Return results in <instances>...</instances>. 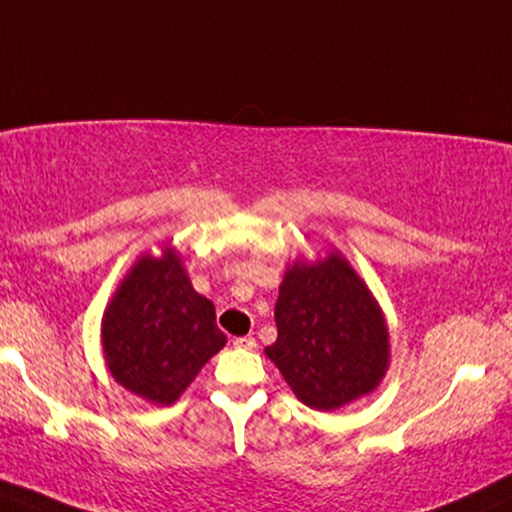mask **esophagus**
<instances>
[{"instance_id": "obj_1", "label": "esophagus", "mask_w": 512, "mask_h": 512, "mask_svg": "<svg viewBox=\"0 0 512 512\" xmlns=\"http://www.w3.org/2000/svg\"><path fill=\"white\" fill-rule=\"evenodd\" d=\"M232 344H235L237 349H246V351L256 349V339L254 337H237Z\"/></svg>"}]
</instances>
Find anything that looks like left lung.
I'll return each mask as SVG.
<instances>
[{
  "label": "left lung",
  "mask_w": 512,
  "mask_h": 512,
  "mask_svg": "<svg viewBox=\"0 0 512 512\" xmlns=\"http://www.w3.org/2000/svg\"><path fill=\"white\" fill-rule=\"evenodd\" d=\"M277 342L266 356L299 401L334 410L370 394L389 361L382 311L339 254L294 263L275 304Z\"/></svg>",
  "instance_id": "1"
}]
</instances>
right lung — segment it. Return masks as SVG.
I'll use <instances>...</instances> for the list:
<instances>
[{
  "label": "right lung",
  "mask_w": 512,
  "mask_h": 512,
  "mask_svg": "<svg viewBox=\"0 0 512 512\" xmlns=\"http://www.w3.org/2000/svg\"><path fill=\"white\" fill-rule=\"evenodd\" d=\"M225 342L216 308L194 292L175 251L161 258L142 256L102 320L111 375L132 394L161 406L178 401Z\"/></svg>",
  "instance_id": "obj_1"
}]
</instances>
